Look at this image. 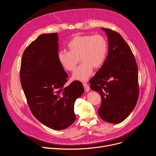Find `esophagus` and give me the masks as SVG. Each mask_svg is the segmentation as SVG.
<instances>
[{
	"instance_id": "34e87169",
	"label": "esophagus",
	"mask_w": 156,
	"mask_h": 156,
	"mask_svg": "<svg viewBox=\"0 0 156 156\" xmlns=\"http://www.w3.org/2000/svg\"><path fill=\"white\" fill-rule=\"evenodd\" d=\"M83 86L84 87V90L86 92H89L90 90V86H89L86 83H83Z\"/></svg>"
}]
</instances>
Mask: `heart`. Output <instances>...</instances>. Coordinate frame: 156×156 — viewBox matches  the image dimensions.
<instances>
[{"mask_svg": "<svg viewBox=\"0 0 156 156\" xmlns=\"http://www.w3.org/2000/svg\"><path fill=\"white\" fill-rule=\"evenodd\" d=\"M70 51H60L57 57L59 63L68 71H73L79 62H83L75 70L73 78L86 81L93 71L99 69L105 62L107 52V42L100 35H77L68 43Z\"/></svg>", "mask_w": 156, "mask_h": 156, "instance_id": "heart-1", "label": "heart"}]
</instances>
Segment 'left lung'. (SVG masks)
I'll list each match as a JSON object with an SVG mask.
<instances>
[{"label": "left lung", "instance_id": "1", "mask_svg": "<svg viewBox=\"0 0 156 156\" xmlns=\"http://www.w3.org/2000/svg\"><path fill=\"white\" fill-rule=\"evenodd\" d=\"M108 37L106 60L90 80L92 90L101 94L99 117L110 123H119L134 109L138 99V66L131 49L118 33L102 28Z\"/></svg>", "mask_w": 156, "mask_h": 156}]
</instances>
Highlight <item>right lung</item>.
Returning a JSON list of instances; mask_svg holds the SVG:
<instances>
[{
	"mask_svg": "<svg viewBox=\"0 0 156 156\" xmlns=\"http://www.w3.org/2000/svg\"><path fill=\"white\" fill-rule=\"evenodd\" d=\"M58 34H43L25 50L20 81L33 115L43 125L64 129L76 120L74 104L84 92L78 81L68 86V75L58 62Z\"/></svg>",
	"mask_w": 156,
	"mask_h": 156,
	"instance_id": "obj_1",
	"label": "right lung"
}]
</instances>
